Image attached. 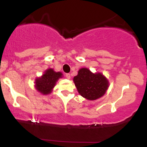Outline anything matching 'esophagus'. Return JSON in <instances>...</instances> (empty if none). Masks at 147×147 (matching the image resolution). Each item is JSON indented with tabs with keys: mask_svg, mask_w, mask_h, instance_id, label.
<instances>
[{
	"mask_svg": "<svg viewBox=\"0 0 147 147\" xmlns=\"http://www.w3.org/2000/svg\"><path fill=\"white\" fill-rule=\"evenodd\" d=\"M65 77H66V78L70 79V73H66V74H65Z\"/></svg>",
	"mask_w": 147,
	"mask_h": 147,
	"instance_id": "esophagus-1",
	"label": "esophagus"
}]
</instances>
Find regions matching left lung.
<instances>
[{
  "label": "left lung",
  "instance_id": "1",
  "mask_svg": "<svg viewBox=\"0 0 147 147\" xmlns=\"http://www.w3.org/2000/svg\"><path fill=\"white\" fill-rule=\"evenodd\" d=\"M73 81L79 93L89 100L102 97L109 87V82L102 74H93L87 68L80 69Z\"/></svg>",
  "mask_w": 147,
  "mask_h": 147
}]
</instances>
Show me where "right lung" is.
Wrapping results in <instances>:
<instances>
[{
    "mask_svg": "<svg viewBox=\"0 0 147 147\" xmlns=\"http://www.w3.org/2000/svg\"><path fill=\"white\" fill-rule=\"evenodd\" d=\"M61 72H56L51 68L48 69L43 76L36 79V88L42 94H49L55 86L57 81L61 77Z\"/></svg>",
    "mask_w": 147,
    "mask_h": 147,
    "instance_id": "obj_1",
    "label": "right lung"
}]
</instances>
